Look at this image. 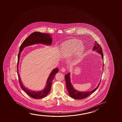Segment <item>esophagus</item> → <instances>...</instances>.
I'll return each instance as SVG.
<instances>
[{
	"label": "esophagus",
	"instance_id": "34e87169",
	"mask_svg": "<svg viewBox=\"0 0 122 122\" xmlns=\"http://www.w3.org/2000/svg\"><path fill=\"white\" fill-rule=\"evenodd\" d=\"M61 71H62V72H64L66 71V69L65 68L63 67V68H61Z\"/></svg>",
	"mask_w": 122,
	"mask_h": 122
}]
</instances>
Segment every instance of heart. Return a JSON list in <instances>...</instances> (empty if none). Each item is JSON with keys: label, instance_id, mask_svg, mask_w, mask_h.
Here are the masks:
<instances>
[{"label": "heart", "instance_id": "obj_1", "mask_svg": "<svg viewBox=\"0 0 122 122\" xmlns=\"http://www.w3.org/2000/svg\"><path fill=\"white\" fill-rule=\"evenodd\" d=\"M63 49V55L67 57L72 55L79 50V51H81L83 48L82 47V42L80 41L73 40L64 44Z\"/></svg>", "mask_w": 122, "mask_h": 122}]
</instances>
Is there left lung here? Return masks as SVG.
<instances>
[{
    "mask_svg": "<svg viewBox=\"0 0 122 122\" xmlns=\"http://www.w3.org/2000/svg\"><path fill=\"white\" fill-rule=\"evenodd\" d=\"M93 50L95 51H96L97 52L99 53L100 54L102 55V59H103V54L102 53V48L100 46V45L98 44L97 42H95V46H94ZM103 66L104 67V63H103ZM65 80L66 82V88L68 90V92L69 93V95L70 97L72 98H74V99L77 100H81L84 98H86L89 96H90L91 94L94 93L97 88L100 86V83L98 84V86H97L94 90H92L90 92H80L77 91L74 89L73 87L72 86L71 83V82L70 80V73H68L66 74L65 75Z\"/></svg>",
    "mask_w": 122,
    "mask_h": 122,
    "instance_id": "left-lung-1",
    "label": "left lung"
}]
</instances>
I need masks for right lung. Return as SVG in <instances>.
<instances>
[{
  "instance_id": "add662e5",
  "label": "right lung",
  "mask_w": 122,
  "mask_h": 122,
  "mask_svg": "<svg viewBox=\"0 0 122 122\" xmlns=\"http://www.w3.org/2000/svg\"><path fill=\"white\" fill-rule=\"evenodd\" d=\"M52 37H51L50 34L42 33L39 32H34L30 34L29 36L24 40L22 44H21L20 48V51L18 55V61L17 66V73L18 74L19 83L22 90L29 96L34 99H42L44 98L48 94L51 89L53 80L56 74L58 72L59 69L57 68H56L52 71L47 80L45 88L43 91L40 92H35L29 90L28 88H25L22 84L18 72V66L20 61V54L21 52L22 51L23 48L27 46L38 43L45 44L46 45H51L52 43Z\"/></svg>"
}]
</instances>
